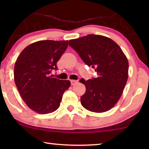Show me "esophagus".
<instances>
[{
    "instance_id": "34e87169",
    "label": "esophagus",
    "mask_w": 149,
    "mask_h": 149,
    "mask_svg": "<svg viewBox=\"0 0 149 149\" xmlns=\"http://www.w3.org/2000/svg\"><path fill=\"white\" fill-rule=\"evenodd\" d=\"M71 81L72 85H75L76 84H77L78 81L77 80H71V81Z\"/></svg>"
}]
</instances>
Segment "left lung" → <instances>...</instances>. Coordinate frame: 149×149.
<instances>
[{"instance_id": "left-lung-1", "label": "left lung", "mask_w": 149, "mask_h": 149, "mask_svg": "<svg viewBox=\"0 0 149 149\" xmlns=\"http://www.w3.org/2000/svg\"><path fill=\"white\" fill-rule=\"evenodd\" d=\"M68 45L98 75L80 80L86 87L81 104L91 112L110 110L120 99L128 78L129 64L122 50L111 39L93 34L70 40Z\"/></svg>"}]
</instances>
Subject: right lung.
<instances>
[{"label": "right lung", "mask_w": 149, "mask_h": 149, "mask_svg": "<svg viewBox=\"0 0 149 149\" xmlns=\"http://www.w3.org/2000/svg\"><path fill=\"white\" fill-rule=\"evenodd\" d=\"M68 41L45 40L22 50L14 65V81L20 95L29 108L39 114L54 112L60 107L69 80L50 76L68 47Z\"/></svg>", "instance_id": "obj_1"}]
</instances>
